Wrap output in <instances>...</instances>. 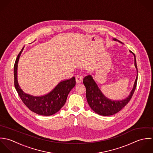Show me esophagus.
Here are the masks:
<instances>
[{
  "instance_id": "obj_1",
  "label": "esophagus",
  "mask_w": 153,
  "mask_h": 153,
  "mask_svg": "<svg viewBox=\"0 0 153 153\" xmlns=\"http://www.w3.org/2000/svg\"><path fill=\"white\" fill-rule=\"evenodd\" d=\"M82 76L80 75H77L76 76V82L77 83V84H79L82 82Z\"/></svg>"
}]
</instances>
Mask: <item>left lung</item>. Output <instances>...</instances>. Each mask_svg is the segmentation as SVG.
<instances>
[{"label":"left lung","instance_id":"1","mask_svg":"<svg viewBox=\"0 0 153 153\" xmlns=\"http://www.w3.org/2000/svg\"><path fill=\"white\" fill-rule=\"evenodd\" d=\"M113 40L122 43L116 38H113ZM129 52L132 53L134 57V65L137 71V76L132 91L125 99L119 100H114L107 98L98 88L92 76L88 75L84 77L83 84L86 89L87 101L91 109L95 113L102 116L114 115L120 111L131 99L137 86L138 69L135 56L130 50Z\"/></svg>","mask_w":153,"mask_h":153}]
</instances>
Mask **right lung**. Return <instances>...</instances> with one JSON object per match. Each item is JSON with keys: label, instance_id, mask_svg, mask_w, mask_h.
Returning a JSON list of instances; mask_svg holds the SVG:
<instances>
[{"label": "right lung", "instance_id": "right-lung-1", "mask_svg": "<svg viewBox=\"0 0 153 153\" xmlns=\"http://www.w3.org/2000/svg\"><path fill=\"white\" fill-rule=\"evenodd\" d=\"M24 48L19 53L14 65V85L23 103L34 113L50 116L55 114L64 105L69 92L75 86L76 80L70 79L60 82L51 92L41 96H33L24 92L18 82V65L21 54Z\"/></svg>", "mask_w": 153, "mask_h": 153}]
</instances>
